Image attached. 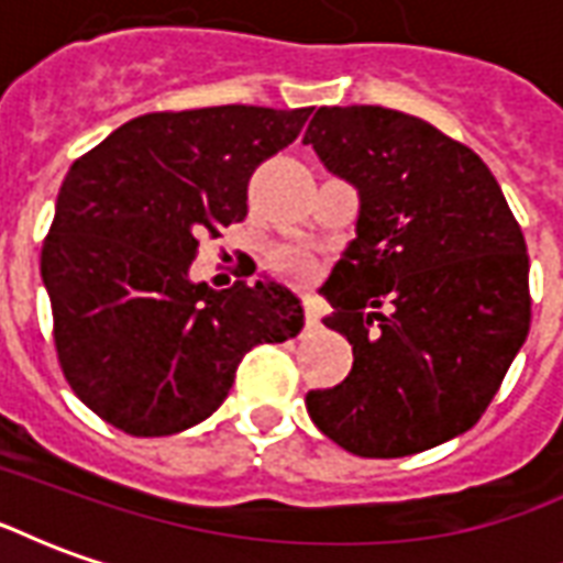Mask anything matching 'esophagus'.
I'll list each match as a JSON object with an SVG mask.
<instances>
[{
  "label": "esophagus",
  "instance_id": "1",
  "mask_svg": "<svg viewBox=\"0 0 563 563\" xmlns=\"http://www.w3.org/2000/svg\"><path fill=\"white\" fill-rule=\"evenodd\" d=\"M305 317H307V325H310V329H313V325H319V313L313 305L305 307Z\"/></svg>",
  "mask_w": 563,
  "mask_h": 563
}]
</instances>
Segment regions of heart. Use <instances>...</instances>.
Segmentation results:
<instances>
[{
  "instance_id": "obj_1",
  "label": "heart",
  "mask_w": 563,
  "mask_h": 563,
  "mask_svg": "<svg viewBox=\"0 0 563 563\" xmlns=\"http://www.w3.org/2000/svg\"><path fill=\"white\" fill-rule=\"evenodd\" d=\"M280 268L289 274V277H298V280H307L313 274V258L301 256V253H289V256L280 258Z\"/></svg>"
}]
</instances>
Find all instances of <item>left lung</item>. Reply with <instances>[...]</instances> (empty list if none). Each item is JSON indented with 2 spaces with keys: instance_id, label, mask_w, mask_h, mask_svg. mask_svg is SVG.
Listing matches in <instances>:
<instances>
[{
  "instance_id": "left-lung-1",
  "label": "left lung",
  "mask_w": 563,
  "mask_h": 563,
  "mask_svg": "<svg viewBox=\"0 0 563 563\" xmlns=\"http://www.w3.org/2000/svg\"><path fill=\"white\" fill-rule=\"evenodd\" d=\"M358 192L355 238L319 292L353 371L307 391L325 437L404 459L479 422L531 329L525 238L471 147L379 104L319 108L305 132Z\"/></svg>"
}]
</instances>
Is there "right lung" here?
<instances>
[{"instance_id":"obj_1","label":"right lung","mask_w":563,"mask_h":563,"mask_svg":"<svg viewBox=\"0 0 563 563\" xmlns=\"http://www.w3.org/2000/svg\"><path fill=\"white\" fill-rule=\"evenodd\" d=\"M310 108L220 104L144 114L80 156L42 246L68 386L120 431L165 437L208 419L256 343L305 329L277 280H189L198 238L246 217L258 162L292 144Z\"/></svg>"}]
</instances>
